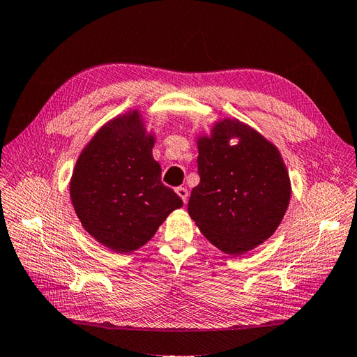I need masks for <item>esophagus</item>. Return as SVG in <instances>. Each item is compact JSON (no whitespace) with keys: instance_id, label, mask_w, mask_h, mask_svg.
I'll return each instance as SVG.
<instances>
[{"instance_id":"34e87169","label":"esophagus","mask_w":357,"mask_h":357,"mask_svg":"<svg viewBox=\"0 0 357 357\" xmlns=\"http://www.w3.org/2000/svg\"><path fill=\"white\" fill-rule=\"evenodd\" d=\"M176 192H177V195L183 199V202H186L188 201V195H189V192H188V189L186 188H183V186H178L177 189H176Z\"/></svg>"}]
</instances>
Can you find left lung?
Instances as JSON below:
<instances>
[{
  "label": "left lung",
  "instance_id": "obj_1",
  "mask_svg": "<svg viewBox=\"0 0 357 357\" xmlns=\"http://www.w3.org/2000/svg\"><path fill=\"white\" fill-rule=\"evenodd\" d=\"M238 137L236 146L229 139ZM199 185L188 211L201 233L229 255L271 237L290 202V178L279 151L240 121L216 124L198 141Z\"/></svg>",
  "mask_w": 357,
  "mask_h": 357
}]
</instances>
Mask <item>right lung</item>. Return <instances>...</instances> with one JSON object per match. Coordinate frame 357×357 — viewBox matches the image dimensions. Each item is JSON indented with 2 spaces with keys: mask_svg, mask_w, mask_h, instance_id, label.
<instances>
[{
  "mask_svg": "<svg viewBox=\"0 0 357 357\" xmlns=\"http://www.w3.org/2000/svg\"><path fill=\"white\" fill-rule=\"evenodd\" d=\"M153 137L138 112L109 121L81 153L70 197L82 227L115 252H132L155 236L181 198L160 181Z\"/></svg>",
  "mask_w": 357,
  "mask_h": 357,
  "instance_id": "right-lung-1",
  "label": "right lung"
}]
</instances>
